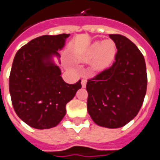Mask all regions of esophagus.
I'll return each instance as SVG.
<instances>
[{
	"mask_svg": "<svg viewBox=\"0 0 160 160\" xmlns=\"http://www.w3.org/2000/svg\"><path fill=\"white\" fill-rule=\"evenodd\" d=\"M86 83H87V81H86L85 79H82V82H81V84H82V88H85V87H86Z\"/></svg>",
	"mask_w": 160,
	"mask_h": 160,
	"instance_id": "34e87169",
	"label": "esophagus"
}]
</instances>
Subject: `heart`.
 Returning <instances> with one entry per match:
<instances>
[{"label": "heart", "mask_w": 160, "mask_h": 160, "mask_svg": "<svg viewBox=\"0 0 160 160\" xmlns=\"http://www.w3.org/2000/svg\"><path fill=\"white\" fill-rule=\"evenodd\" d=\"M116 55V46L114 41L108 39L103 42H96L89 46L81 56L79 60L89 63L93 62V66L97 71L108 67Z\"/></svg>", "instance_id": "obj_1"}]
</instances>
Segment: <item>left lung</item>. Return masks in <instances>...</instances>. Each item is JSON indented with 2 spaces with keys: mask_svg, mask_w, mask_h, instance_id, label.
Instances as JSON below:
<instances>
[{
  "mask_svg": "<svg viewBox=\"0 0 160 160\" xmlns=\"http://www.w3.org/2000/svg\"><path fill=\"white\" fill-rule=\"evenodd\" d=\"M117 53L110 68L88 80L87 108L93 122L107 128H119L139 113L146 96L147 76L142 53L130 39L110 34Z\"/></svg>",
  "mask_w": 160,
  "mask_h": 160,
  "instance_id": "left-lung-1",
  "label": "left lung"
}]
</instances>
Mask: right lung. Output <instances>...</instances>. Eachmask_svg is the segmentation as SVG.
<instances>
[{"mask_svg": "<svg viewBox=\"0 0 160 160\" xmlns=\"http://www.w3.org/2000/svg\"><path fill=\"white\" fill-rule=\"evenodd\" d=\"M70 34L43 35L20 48L13 58L9 92L17 115L37 129L56 127L66 114V104L81 89V81L68 84L61 77L58 51Z\"/></svg>", "mask_w": 160, "mask_h": 160, "instance_id": "right-lung-1", "label": "right lung"}]
</instances>
